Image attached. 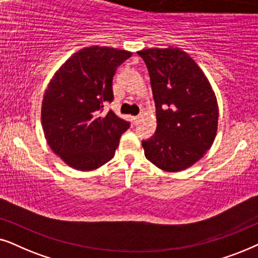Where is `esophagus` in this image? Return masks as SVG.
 <instances>
[{
  "mask_svg": "<svg viewBox=\"0 0 258 258\" xmlns=\"http://www.w3.org/2000/svg\"><path fill=\"white\" fill-rule=\"evenodd\" d=\"M132 120H133V122H135V123H139L140 116L139 115L138 116H132Z\"/></svg>",
  "mask_w": 258,
  "mask_h": 258,
  "instance_id": "34e87169",
  "label": "esophagus"
}]
</instances>
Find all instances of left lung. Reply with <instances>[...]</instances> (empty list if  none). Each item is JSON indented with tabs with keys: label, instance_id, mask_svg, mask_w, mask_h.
<instances>
[{
	"label": "left lung",
	"instance_id": "8db88e82",
	"mask_svg": "<svg viewBox=\"0 0 258 258\" xmlns=\"http://www.w3.org/2000/svg\"><path fill=\"white\" fill-rule=\"evenodd\" d=\"M149 70L157 130L143 142L145 157L167 172L197 163L217 135L218 104L212 86L186 51L178 47L137 51Z\"/></svg>",
	"mask_w": 258,
	"mask_h": 258
}]
</instances>
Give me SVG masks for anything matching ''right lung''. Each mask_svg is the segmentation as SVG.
<instances>
[{"mask_svg": "<svg viewBox=\"0 0 258 258\" xmlns=\"http://www.w3.org/2000/svg\"><path fill=\"white\" fill-rule=\"evenodd\" d=\"M131 51L91 46L61 64L44 91L41 123L48 145L64 164L92 171L114 157L130 123L114 112L99 115L113 101V77Z\"/></svg>", "mask_w": 258, "mask_h": 258, "instance_id": "1", "label": "right lung"}]
</instances>
